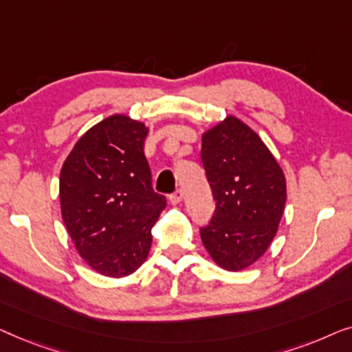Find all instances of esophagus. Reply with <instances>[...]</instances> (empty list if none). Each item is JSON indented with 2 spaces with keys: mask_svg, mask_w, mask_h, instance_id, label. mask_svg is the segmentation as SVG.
Masks as SVG:
<instances>
[{
  "mask_svg": "<svg viewBox=\"0 0 352 352\" xmlns=\"http://www.w3.org/2000/svg\"><path fill=\"white\" fill-rule=\"evenodd\" d=\"M182 199H183V191H182V190H177V191L174 192V195L169 196V201H170L174 206L180 204Z\"/></svg>",
  "mask_w": 352,
  "mask_h": 352,
  "instance_id": "34e87169",
  "label": "esophagus"
}]
</instances>
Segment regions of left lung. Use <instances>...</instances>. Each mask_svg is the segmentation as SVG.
Here are the masks:
<instances>
[{
    "instance_id": "left-lung-1",
    "label": "left lung",
    "mask_w": 352,
    "mask_h": 352,
    "mask_svg": "<svg viewBox=\"0 0 352 352\" xmlns=\"http://www.w3.org/2000/svg\"><path fill=\"white\" fill-rule=\"evenodd\" d=\"M201 160L215 199L202 244L220 268H249L268 250L284 215V172L258 133L231 115L202 133Z\"/></svg>"
}]
</instances>
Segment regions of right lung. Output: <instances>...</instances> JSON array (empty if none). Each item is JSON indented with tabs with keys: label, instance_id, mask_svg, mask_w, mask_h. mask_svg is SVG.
I'll use <instances>...</instances> for the list:
<instances>
[{
	"label": "right lung",
	"instance_id": "right-lung-1",
	"mask_svg": "<svg viewBox=\"0 0 352 352\" xmlns=\"http://www.w3.org/2000/svg\"><path fill=\"white\" fill-rule=\"evenodd\" d=\"M148 127L127 115L92 126L67 156L58 180L63 223L81 258L108 277L145 263L151 228L166 209L143 153Z\"/></svg>",
	"mask_w": 352,
	"mask_h": 352
}]
</instances>
